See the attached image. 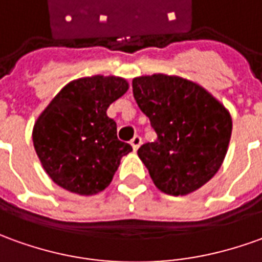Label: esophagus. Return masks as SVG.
Listing matches in <instances>:
<instances>
[{
    "label": "esophagus",
    "instance_id": "1",
    "mask_svg": "<svg viewBox=\"0 0 262 262\" xmlns=\"http://www.w3.org/2000/svg\"><path fill=\"white\" fill-rule=\"evenodd\" d=\"M130 145H132V147H133V150H138L139 146L142 145V138L136 135V136H135V138L130 140Z\"/></svg>",
    "mask_w": 262,
    "mask_h": 262
}]
</instances>
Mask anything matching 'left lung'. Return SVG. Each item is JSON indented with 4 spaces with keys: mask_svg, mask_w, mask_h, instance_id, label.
<instances>
[{
    "mask_svg": "<svg viewBox=\"0 0 262 262\" xmlns=\"http://www.w3.org/2000/svg\"><path fill=\"white\" fill-rule=\"evenodd\" d=\"M132 87L156 133L155 142L138 150L154 183L173 196L196 191L227 154L232 130L227 108L205 89L176 76H142Z\"/></svg>",
    "mask_w": 262,
    "mask_h": 262,
    "instance_id": "1",
    "label": "left lung"
}]
</instances>
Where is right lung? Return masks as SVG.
<instances>
[{"mask_svg": "<svg viewBox=\"0 0 262 262\" xmlns=\"http://www.w3.org/2000/svg\"><path fill=\"white\" fill-rule=\"evenodd\" d=\"M129 89L124 79L93 76L61 89L34 124L42 168L61 188L94 195L107 188L132 146L117 139L107 107Z\"/></svg>", "mask_w": 262, "mask_h": 262, "instance_id": "1", "label": "right lung"}]
</instances>
